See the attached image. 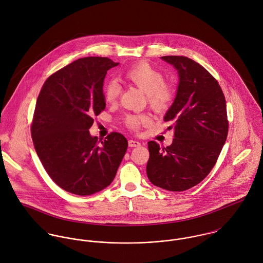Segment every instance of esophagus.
<instances>
[{
  "mask_svg": "<svg viewBox=\"0 0 263 263\" xmlns=\"http://www.w3.org/2000/svg\"><path fill=\"white\" fill-rule=\"evenodd\" d=\"M128 146L130 148H135V147H140L141 143L139 141H135V140H128Z\"/></svg>",
  "mask_w": 263,
  "mask_h": 263,
  "instance_id": "obj_1",
  "label": "esophagus"
}]
</instances>
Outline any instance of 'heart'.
<instances>
[{
    "instance_id": "heart-1",
    "label": "heart",
    "mask_w": 263,
    "mask_h": 263,
    "mask_svg": "<svg viewBox=\"0 0 263 263\" xmlns=\"http://www.w3.org/2000/svg\"><path fill=\"white\" fill-rule=\"evenodd\" d=\"M124 79L140 88L147 94L148 103L156 112H165L170 108L175 99L174 87L165 82L164 75L148 63H139L128 68ZM120 94V86L115 82L107 83L103 88V96L106 102H115ZM150 118L147 114H128L125 116V125L133 130H138L141 125L147 124Z\"/></svg>"
}]
</instances>
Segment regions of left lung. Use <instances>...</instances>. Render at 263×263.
<instances>
[{
    "instance_id": "8db88e82",
    "label": "left lung",
    "mask_w": 263,
    "mask_h": 263,
    "mask_svg": "<svg viewBox=\"0 0 263 263\" xmlns=\"http://www.w3.org/2000/svg\"><path fill=\"white\" fill-rule=\"evenodd\" d=\"M162 60L178 71L176 98L166 113L173 122V143L160 148L148 143L147 175L151 182L170 191H184L201 182L212 171L228 136L229 121L224 93L218 81L186 57Z\"/></svg>"
}]
</instances>
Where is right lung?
I'll use <instances>...</instances> for the list:
<instances>
[{"mask_svg": "<svg viewBox=\"0 0 263 263\" xmlns=\"http://www.w3.org/2000/svg\"><path fill=\"white\" fill-rule=\"evenodd\" d=\"M117 65L108 58L79 59L49 76L38 95L31 123L34 148L53 182L73 194L107 187L127 150L119 133L103 142L89 133L94 117L105 109L104 78Z\"/></svg>", "mask_w": 263, "mask_h": 263, "instance_id": "obj_1", "label": "right lung"}]
</instances>
